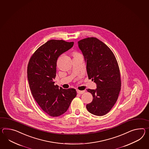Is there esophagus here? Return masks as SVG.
Returning a JSON list of instances; mask_svg holds the SVG:
<instances>
[{"instance_id":"34e87169","label":"esophagus","mask_w":149,"mask_h":149,"mask_svg":"<svg viewBox=\"0 0 149 149\" xmlns=\"http://www.w3.org/2000/svg\"><path fill=\"white\" fill-rule=\"evenodd\" d=\"M77 91V93H78V94H84V93L85 92V91H79V90H76Z\"/></svg>"}]
</instances>
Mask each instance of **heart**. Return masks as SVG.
<instances>
[{
    "mask_svg": "<svg viewBox=\"0 0 149 149\" xmlns=\"http://www.w3.org/2000/svg\"><path fill=\"white\" fill-rule=\"evenodd\" d=\"M77 54V53H75V54Z\"/></svg>",
    "mask_w": 149,
    "mask_h": 149,
    "instance_id": "b5f03b06",
    "label": "heart"
}]
</instances>
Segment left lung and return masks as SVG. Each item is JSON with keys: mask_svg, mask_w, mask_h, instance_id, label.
<instances>
[{"mask_svg": "<svg viewBox=\"0 0 149 149\" xmlns=\"http://www.w3.org/2000/svg\"><path fill=\"white\" fill-rule=\"evenodd\" d=\"M84 55L88 76L96 84V89H88L93 96L86 105L88 111L96 116H103L115 104L120 91V69L113 52L96 38L78 41Z\"/></svg>", "mask_w": 149, "mask_h": 149, "instance_id": "8db88e82", "label": "left lung"}]
</instances>
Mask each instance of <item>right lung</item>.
Listing matches in <instances>:
<instances>
[{
  "mask_svg": "<svg viewBox=\"0 0 149 149\" xmlns=\"http://www.w3.org/2000/svg\"><path fill=\"white\" fill-rule=\"evenodd\" d=\"M74 42L48 41L38 48L29 60L27 79L33 97L49 116L57 117L67 111L76 97L75 89H67L54 85L58 56L72 47Z\"/></svg>",
  "mask_w": 149,
  "mask_h": 149,
  "instance_id": "right-lung-1",
  "label": "right lung"
}]
</instances>
